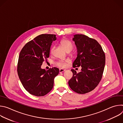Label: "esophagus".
<instances>
[{
    "mask_svg": "<svg viewBox=\"0 0 123 123\" xmlns=\"http://www.w3.org/2000/svg\"><path fill=\"white\" fill-rule=\"evenodd\" d=\"M65 71V70L64 69H62V68H60L59 69V73H63L64 71Z\"/></svg>",
    "mask_w": 123,
    "mask_h": 123,
    "instance_id": "1",
    "label": "esophagus"
}]
</instances>
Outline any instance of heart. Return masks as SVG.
<instances>
[{
  "label": "heart",
  "instance_id": "b5f03b06",
  "mask_svg": "<svg viewBox=\"0 0 123 123\" xmlns=\"http://www.w3.org/2000/svg\"><path fill=\"white\" fill-rule=\"evenodd\" d=\"M60 44L62 46V47L64 48L66 51L68 52L71 51L74 48V44L73 43L68 39H63L60 41ZM54 49V47H52L50 49V53H52ZM69 62V60H60L58 61L56 65L61 68H64L67 67V64Z\"/></svg>",
  "mask_w": 123,
  "mask_h": 123
}]
</instances>
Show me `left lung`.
Listing matches in <instances>:
<instances>
[{"mask_svg":"<svg viewBox=\"0 0 123 123\" xmlns=\"http://www.w3.org/2000/svg\"><path fill=\"white\" fill-rule=\"evenodd\" d=\"M73 40L78 54L73 67L81 66L82 69L78 73L71 69L73 76L68 84L75 92L85 94L93 90L100 82L106 57L101 46L95 39L83 34H75Z\"/></svg>","mask_w":123,"mask_h":123,"instance_id":"8db88e82","label":"left lung"}]
</instances>
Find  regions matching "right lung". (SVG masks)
I'll list each match as a JSON object with an SVG mask.
<instances>
[{"mask_svg": "<svg viewBox=\"0 0 123 123\" xmlns=\"http://www.w3.org/2000/svg\"><path fill=\"white\" fill-rule=\"evenodd\" d=\"M56 39L55 34H40L26 43L20 51L17 74L25 89L32 95L43 96L53 88L59 69L54 67L46 71L41 66L49 57L50 46Z\"/></svg>", "mask_w": 123, "mask_h": 123, "instance_id": "right-lung-1", "label": "right lung"}]
</instances>
